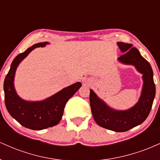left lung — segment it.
Instances as JSON below:
<instances>
[{
	"label": "left lung",
	"mask_w": 160,
	"mask_h": 160,
	"mask_svg": "<svg viewBox=\"0 0 160 160\" xmlns=\"http://www.w3.org/2000/svg\"><path fill=\"white\" fill-rule=\"evenodd\" d=\"M117 44L120 50L124 52L118 58L119 61L135 66L138 71L143 74L144 85L140 99L129 110L115 111L108 107L90 89L89 102L93 118L98 126L112 131L122 132L138 126L146 120L153 105L156 87L151 66L141 56L138 49L132 47V44L130 43L118 42Z\"/></svg>",
	"instance_id": "left-lung-1"
}]
</instances>
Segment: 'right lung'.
<instances>
[{
  "mask_svg": "<svg viewBox=\"0 0 160 160\" xmlns=\"http://www.w3.org/2000/svg\"><path fill=\"white\" fill-rule=\"evenodd\" d=\"M47 43V42L38 43L18 55L11 64L3 82L7 111L22 126L33 130L44 129L58 124L63 115L67 102L81 86V82H78L41 102H26L18 96L13 85L16 68L33 49L44 47Z\"/></svg>",
  "mask_w": 160,
  "mask_h": 160,
  "instance_id": "obj_1",
  "label": "right lung"
}]
</instances>
